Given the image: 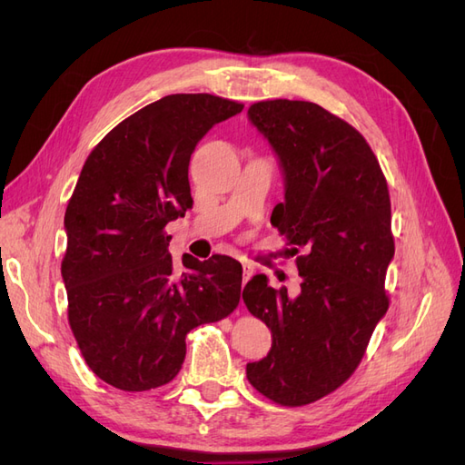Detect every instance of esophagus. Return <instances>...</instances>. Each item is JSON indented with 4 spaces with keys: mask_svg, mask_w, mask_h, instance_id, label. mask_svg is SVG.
<instances>
[{
    "mask_svg": "<svg viewBox=\"0 0 465 465\" xmlns=\"http://www.w3.org/2000/svg\"><path fill=\"white\" fill-rule=\"evenodd\" d=\"M242 270H244V275H242V283L246 285L248 279L254 275V265H252L250 262H242Z\"/></svg>",
    "mask_w": 465,
    "mask_h": 465,
    "instance_id": "1",
    "label": "esophagus"
}]
</instances>
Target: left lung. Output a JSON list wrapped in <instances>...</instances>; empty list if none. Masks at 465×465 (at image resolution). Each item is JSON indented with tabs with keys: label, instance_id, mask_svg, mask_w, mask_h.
<instances>
[{
	"label": "left lung",
	"instance_id": "left-lung-1",
	"mask_svg": "<svg viewBox=\"0 0 465 465\" xmlns=\"http://www.w3.org/2000/svg\"><path fill=\"white\" fill-rule=\"evenodd\" d=\"M248 114L285 173V202L272 224L291 254H302L294 299L263 273L242 291L250 314L273 333L272 351L248 362L246 376L273 403L301 407L347 382L388 311L390 192L367 139L326 108L275 98L254 103Z\"/></svg>",
	"mask_w": 465,
	"mask_h": 465
}]
</instances>
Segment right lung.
Segmentation results:
<instances>
[{
    "instance_id": "obj_1",
    "label": "right lung",
    "mask_w": 465,
    "mask_h": 465,
    "mask_svg": "<svg viewBox=\"0 0 465 465\" xmlns=\"http://www.w3.org/2000/svg\"><path fill=\"white\" fill-rule=\"evenodd\" d=\"M242 108L207 93L168 94L110 130L83 164L65 209L62 277L81 355L110 386L168 384L184 362L186 333L241 302V263L184 254L178 273L164 227L193 203L195 145Z\"/></svg>"
}]
</instances>
